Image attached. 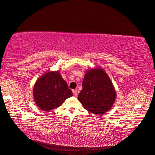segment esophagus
<instances>
[{"instance_id": "34e87169", "label": "esophagus", "mask_w": 155, "mask_h": 155, "mask_svg": "<svg viewBox=\"0 0 155 155\" xmlns=\"http://www.w3.org/2000/svg\"><path fill=\"white\" fill-rule=\"evenodd\" d=\"M73 96L74 97H77V93H78V91H75V90H73Z\"/></svg>"}]
</instances>
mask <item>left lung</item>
<instances>
[{"mask_svg": "<svg viewBox=\"0 0 155 155\" xmlns=\"http://www.w3.org/2000/svg\"><path fill=\"white\" fill-rule=\"evenodd\" d=\"M116 98L114 86L104 69L95 67L86 71L82 90L78 97L86 110L96 115L104 114L113 106Z\"/></svg>", "mask_w": 155, "mask_h": 155, "instance_id": "1", "label": "left lung"}]
</instances>
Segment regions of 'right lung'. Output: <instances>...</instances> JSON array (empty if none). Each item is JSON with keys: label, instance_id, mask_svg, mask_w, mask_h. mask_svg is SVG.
Wrapping results in <instances>:
<instances>
[{"label": "right lung", "instance_id": "right-lung-1", "mask_svg": "<svg viewBox=\"0 0 155 155\" xmlns=\"http://www.w3.org/2000/svg\"><path fill=\"white\" fill-rule=\"evenodd\" d=\"M71 96V90L57 71L45 73L36 81L33 87L35 104L45 112L59 107Z\"/></svg>", "mask_w": 155, "mask_h": 155}]
</instances>
